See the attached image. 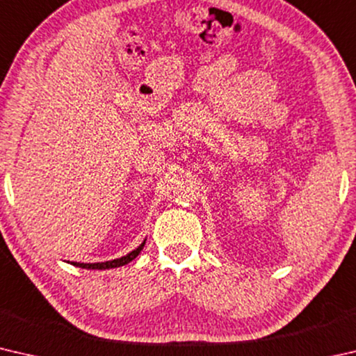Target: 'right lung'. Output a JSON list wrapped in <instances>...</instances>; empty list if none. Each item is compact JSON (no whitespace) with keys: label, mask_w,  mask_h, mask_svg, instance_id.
Instances as JSON below:
<instances>
[{"label":"right lung","mask_w":356,"mask_h":356,"mask_svg":"<svg viewBox=\"0 0 356 356\" xmlns=\"http://www.w3.org/2000/svg\"><path fill=\"white\" fill-rule=\"evenodd\" d=\"M144 243H146V240L138 246L136 250H134L131 252H129L127 256H122L119 259H114V261H106V262H95V264H81V262H70L72 265H75V267H81V268H88V270H106V268H116V267H122V265L129 264L134 261V259L140 254L141 250L144 248Z\"/></svg>","instance_id":"1"}]
</instances>
